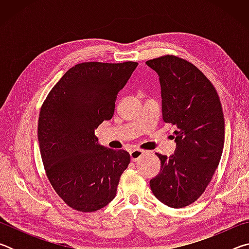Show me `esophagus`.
<instances>
[{
	"instance_id": "obj_1",
	"label": "esophagus",
	"mask_w": 249,
	"mask_h": 249,
	"mask_svg": "<svg viewBox=\"0 0 249 249\" xmlns=\"http://www.w3.org/2000/svg\"><path fill=\"white\" fill-rule=\"evenodd\" d=\"M130 155V159H132V161H137L138 159H140L142 155H144V151L141 150V149H134L129 153Z\"/></svg>"
}]
</instances>
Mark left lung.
I'll use <instances>...</instances> for the list:
<instances>
[{
    "mask_svg": "<svg viewBox=\"0 0 249 249\" xmlns=\"http://www.w3.org/2000/svg\"><path fill=\"white\" fill-rule=\"evenodd\" d=\"M146 65L159 75L162 119L176 127L177 142L170 157L156 154L161 168L150 189L161 203L184 208L202 196L220 163L225 135L221 101L210 80L185 59L166 54Z\"/></svg>",
    "mask_w": 249,
    "mask_h": 249,
    "instance_id": "obj_1",
    "label": "left lung"
}]
</instances>
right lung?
<instances>
[{
  "label": "right lung",
  "mask_w": 249,
  "mask_h": 249,
  "mask_svg": "<svg viewBox=\"0 0 249 249\" xmlns=\"http://www.w3.org/2000/svg\"><path fill=\"white\" fill-rule=\"evenodd\" d=\"M137 62H82L54 84L41 105L38 142L50 184L67 205L94 212L116 196L130 156L101 146L94 129L114 114L115 100Z\"/></svg>",
  "instance_id": "1"
}]
</instances>
